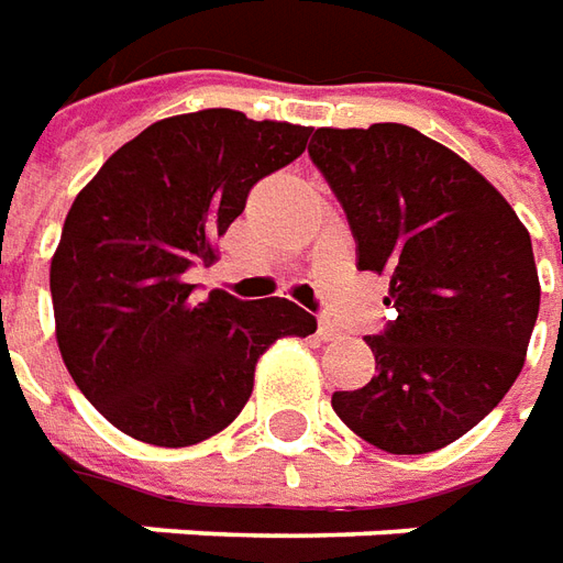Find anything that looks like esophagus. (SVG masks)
<instances>
[{"label":"esophagus","instance_id":"obj_1","mask_svg":"<svg viewBox=\"0 0 563 563\" xmlns=\"http://www.w3.org/2000/svg\"><path fill=\"white\" fill-rule=\"evenodd\" d=\"M318 336L324 339V342H333V339H339V327L330 324V321H321L318 324Z\"/></svg>","mask_w":563,"mask_h":563}]
</instances>
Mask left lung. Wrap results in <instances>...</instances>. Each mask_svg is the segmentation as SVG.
Listing matches in <instances>:
<instances>
[{"label": "left lung", "instance_id": "obj_1", "mask_svg": "<svg viewBox=\"0 0 563 563\" xmlns=\"http://www.w3.org/2000/svg\"><path fill=\"white\" fill-rule=\"evenodd\" d=\"M309 157L349 218L357 269L390 275L397 309L366 336L376 376L336 390L333 409L382 452H437L525 366L540 312L530 233L485 175L412 126H321Z\"/></svg>", "mask_w": 563, "mask_h": 563}]
</instances>
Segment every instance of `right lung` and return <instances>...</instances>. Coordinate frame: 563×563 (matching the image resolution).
Returning <instances> with one entry per match:
<instances>
[{"mask_svg":"<svg viewBox=\"0 0 563 563\" xmlns=\"http://www.w3.org/2000/svg\"><path fill=\"white\" fill-rule=\"evenodd\" d=\"M309 126L206 109L151 123L118 147L71 202L51 261L63 364L111 424L181 449L233 421L275 339L314 333V314L269 297L211 290L185 273L214 263V242L249 190L300 157Z\"/></svg>","mask_w":563,"mask_h":563,"instance_id":"1","label":"right lung"}]
</instances>
